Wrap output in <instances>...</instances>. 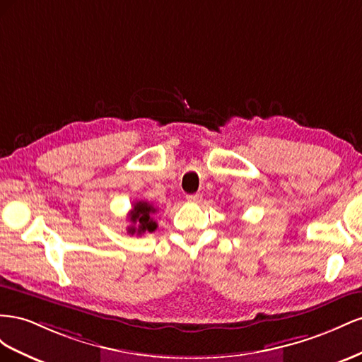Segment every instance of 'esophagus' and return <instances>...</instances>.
<instances>
[{"label": "esophagus", "mask_w": 362, "mask_h": 362, "mask_svg": "<svg viewBox=\"0 0 362 362\" xmlns=\"http://www.w3.org/2000/svg\"><path fill=\"white\" fill-rule=\"evenodd\" d=\"M187 200L189 203H200L202 202V194H189V195H187Z\"/></svg>", "instance_id": "obj_1"}]
</instances>
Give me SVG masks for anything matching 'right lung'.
I'll list each match as a JSON object with an SVG mask.
<instances>
[{
	"label": "right lung",
	"instance_id": "obj_1",
	"mask_svg": "<svg viewBox=\"0 0 362 362\" xmlns=\"http://www.w3.org/2000/svg\"><path fill=\"white\" fill-rule=\"evenodd\" d=\"M158 212V208L148 202H136L129 214V220L132 226H129L127 232L130 235H142L146 232H154L158 227V223L151 218L153 214Z\"/></svg>",
	"mask_w": 362,
	"mask_h": 362
}]
</instances>
